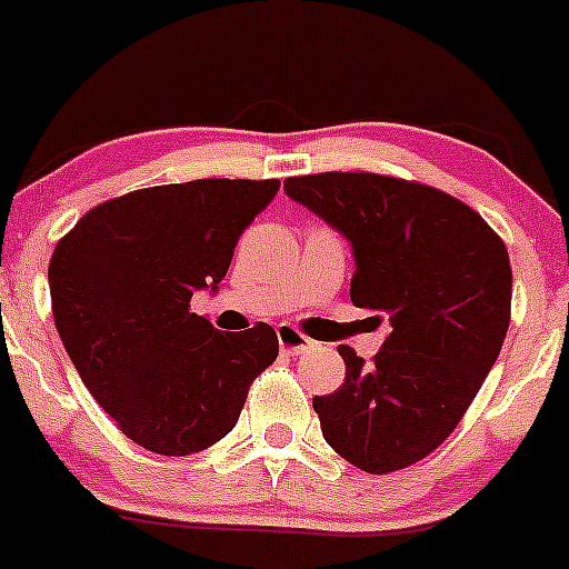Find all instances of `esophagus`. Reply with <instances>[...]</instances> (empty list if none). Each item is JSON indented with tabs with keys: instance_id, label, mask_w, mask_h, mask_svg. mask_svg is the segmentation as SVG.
<instances>
[{
	"instance_id": "1",
	"label": "esophagus",
	"mask_w": 569,
	"mask_h": 569,
	"mask_svg": "<svg viewBox=\"0 0 569 569\" xmlns=\"http://www.w3.org/2000/svg\"><path fill=\"white\" fill-rule=\"evenodd\" d=\"M277 337H279V348H282L284 356H301L307 353V348L312 345V339L303 337V333L290 323H279Z\"/></svg>"
}]
</instances>
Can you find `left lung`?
I'll list each match as a JSON object with an SVG mask.
<instances>
[{"label":"left lung","mask_w":569,"mask_h":569,"mask_svg":"<svg viewBox=\"0 0 569 569\" xmlns=\"http://www.w3.org/2000/svg\"><path fill=\"white\" fill-rule=\"evenodd\" d=\"M287 197L353 246L350 301L389 318L372 365L339 345L345 383L315 397L328 447L367 473L441 447L499 359L512 268L488 221L432 186L375 172L284 180Z\"/></svg>","instance_id":"8db88e82"}]
</instances>
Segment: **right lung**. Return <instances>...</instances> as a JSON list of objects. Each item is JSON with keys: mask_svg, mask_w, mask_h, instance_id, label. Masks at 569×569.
I'll return each mask as SVG.
<instances>
[{"mask_svg": "<svg viewBox=\"0 0 569 569\" xmlns=\"http://www.w3.org/2000/svg\"><path fill=\"white\" fill-rule=\"evenodd\" d=\"M279 180L208 178L98 204L49 262L54 323L98 406L150 452H202L236 427L251 380L279 356L268 323L221 333L191 312Z\"/></svg>", "mask_w": 569, "mask_h": 569, "instance_id": "obj_1", "label": "right lung"}]
</instances>
